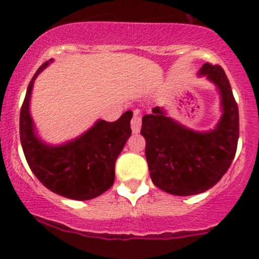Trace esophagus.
I'll use <instances>...</instances> for the list:
<instances>
[{
    "label": "esophagus",
    "instance_id": "obj_1",
    "mask_svg": "<svg viewBox=\"0 0 259 259\" xmlns=\"http://www.w3.org/2000/svg\"><path fill=\"white\" fill-rule=\"evenodd\" d=\"M130 125H132L133 133H139L140 127H142V117L138 115V113L134 114L132 121H130Z\"/></svg>",
    "mask_w": 259,
    "mask_h": 259
}]
</instances>
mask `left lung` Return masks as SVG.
I'll list each match as a JSON object with an SVG mask.
<instances>
[{
  "mask_svg": "<svg viewBox=\"0 0 259 259\" xmlns=\"http://www.w3.org/2000/svg\"><path fill=\"white\" fill-rule=\"evenodd\" d=\"M199 74L207 75L221 91L224 113L215 129L195 133L156 106L143 116L140 130L151 180L159 189L180 197L215 185L231 166L238 144V105L226 72L219 65L205 62Z\"/></svg>",
  "mask_w": 259,
  "mask_h": 259,
  "instance_id": "1",
  "label": "left lung"
}]
</instances>
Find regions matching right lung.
I'll use <instances>...</instances> for the list:
<instances>
[{
	"label": "right lung",
	"mask_w": 259,
	"mask_h": 259,
	"mask_svg": "<svg viewBox=\"0 0 259 259\" xmlns=\"http://www.w3.org/2000/svg\"><path fill=\"white\" fill-rule=\"evenodd\" d=\"M48 65L46 61L33 75L21 106L23 154L36 178L51 192L75 200L93 199L114 184L115 161L132 134L133 113L126 111L113 122L99 120L89 132L65 145H45L33 133L28 105L33 80Z\"/></svg>",
	"instance_id": "1"
}]
</instances>
